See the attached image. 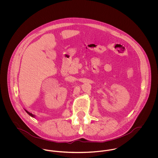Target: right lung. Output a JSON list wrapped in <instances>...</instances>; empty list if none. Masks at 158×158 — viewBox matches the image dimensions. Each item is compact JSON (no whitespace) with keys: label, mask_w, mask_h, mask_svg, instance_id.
<instances>
[{"label":"right lung","mask_w":158,"mask_h":158,"mask_svg":"<svg viewBox=\"0 0 158 158\" xmlns=\"http://www.w3.org/2000/svg\"><path fill=\"white\" fill-rule=\"evenodd\" d=\"M25 111H26V113H27V114H28V115H30V116H31V117H33V118H35V117H36V116H35V115H33V114H31V113H29V112H28V111H27V110H25Z\"/></svg>","instance_id":"right-lung-1"}]
</instances>
